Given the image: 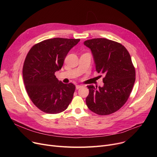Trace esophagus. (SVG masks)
Returning a JSON list of instances; mask_svg holds the SVG:
<instances>
[{
  "mask_svg": "<svg viewBox=\"0 0 157 157\" xmlns=\"http://www.w3.org/2000/svg\"><path fill=\"white\" fill-rule=\"evenodd\" d=\"M81 87H83V86H82V85H77L76 86V88L77 90L79 89V88H81Z\"/></svg>",
  "mask_w": 157,
  "mask_h": 157,
  "instance_id": "1",
  "label": "esophagus"
}]
</instances>
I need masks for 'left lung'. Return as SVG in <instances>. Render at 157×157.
Here are the masks:
<instances>
[{"instance_id": "8db88e82", "label": "left lung", "mask_w": 157, "mask_h": 157, "mask_svg": "<svg viewBox=\"0 0 157 157\" xmlns=\"http://www.w3.org/2000/svg\"><path fill=\"white\" fill-rule=\"evenodd\" d=\"M91 49L96 71L104 74V86H87L88 109L98 115H109L118 111L127 101L132 90L136 71L130 55L124 46L105 38L85 40Z\"/></svg>"}]
</instances>
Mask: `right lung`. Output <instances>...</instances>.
I'll return each instance as SVG.
<instances>
[{
	"label": "right lung",
	"mask_w": 157,
	"mask_h": 157,
	"mask_svg": "<svg viewBox=\"0 0 157 157\" xmlns=\"http://www.w3.org/2000/svg\"><path fill=\"white\" fill-rule=\"evenodd\" d=\"M79 40L46 39L33 46L27 55L23 67L24 84L32 102L44 113H62L72 100L75 85L59 81L55 72L62 68L68 52Z\"/></svg>",
	"instance_id": "obj_1"
}]
</instances>
